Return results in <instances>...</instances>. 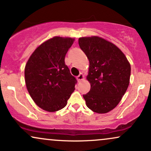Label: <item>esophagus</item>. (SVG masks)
<instances>
[{"instance_id": "obj_1", "label": "esophagus", "mask_w": 151, "mask_h": 151, "mask_svg": "<svg viewBox=\"0 0 151 151\" xmlns=\"http://www.w3.org/2000/svg\"><path fill=\"white\" fill-rule=\"evenodd\" d=\"M84 78H85V77H84V76H83V73H80V75L78 76H77V79L78 81H83V80H84Z\"/></svg>"}]
</instances>
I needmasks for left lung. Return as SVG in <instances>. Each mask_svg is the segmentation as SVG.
<instances>
[{
  "label": "left lung",
  "instance_id": "left-lung-1",
  "mask_svg": "<svg viewBox=\"0 0 151 151\" xmlns=\"http://www.w3.org/2000/svg\"><path fill=\"white\" fill-rule=\"evenodd\" d=\"M78 44L90 62L86 78L90 90L83 98L94 112L105 114L118 105L128 88L130 63L119 48L102 37H80Z\"/></svg>",
  "mask_w": 151,
  "mask_h": 151
}]
</instances>
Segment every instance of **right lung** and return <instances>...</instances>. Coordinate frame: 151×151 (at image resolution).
I'll return each mask as SVG.
<instances>
[{"mask_svg":"<svg viewBox=\"0 0 151 151\" xmlns=\"http://www.w3.org/2000/svg\"><path fill=\"white\" fill-rule=\"evenodd\" d=\"M75 39L54 37L40 44L24 68L27 89L35 104L54 112L63 109L75 90L76 80L65 64V56Z\"/></svg>","mask_w":151,"mask_h":151,"instance_id":"obj_1","label":"right lung"}]
</instances>
